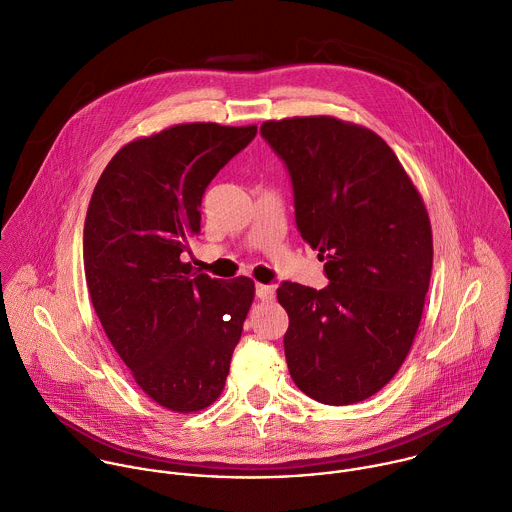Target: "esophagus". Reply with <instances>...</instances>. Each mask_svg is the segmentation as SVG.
<instances>
[{
  "instance_id": "34e87169",
  "label": "esophagus",
  "mask_w": 512,
  "mask_h": 512,
  "mask_svg": "<svg viewBox=\"0 0 512 512\" xmlns=\"http://www.w3.org/2000/svg\"><path fill=\"white\" fill-rule=\"evenodd\" d=\"M255 295H257V299H261V301H273V297H275V287H273V285H257V287H255Z\"/></svg>"
}]
</instances>
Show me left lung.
<instances>
[{
	"label": "left lung",
	"instance_id": "left-lung-1",
	"mask_svg": "<svg viewBox=\"0 0 512 512\" xmlns=\"http://www.w3.org/2000/svg\"><path fill=\"white\" fill-rule=\"evenodd\" d=\"M283 159L301 237L329 285L285 281V359L295 385L325 405L379 393L417 335L433 269L425 203L393 149L371 129L329 115L265 121Z\"/></svg>",
	"mask_w": 512,
	"mask_h": 512
}]
</instances>
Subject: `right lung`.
Segmentation results:
<instances>
[{
	"label": "right lung",
	"instance_id": "add662e5",
	"mask_svg": "<svg viewBox=\"0 0 512 512\" xmlns=\"http://www.w3.org/2000/svg\"><path fill=\"white\" fill-rule=\"evenodd\" d=\"M257 125L181 123L121 147L85 217L93 309L135 383L157 405L197 413L223 391L255 283L191 273L181 255L201 231L207 185Z\"/></svg>",
	"mask_w": 512,
	"mask_h": 512
}]
</instances>
